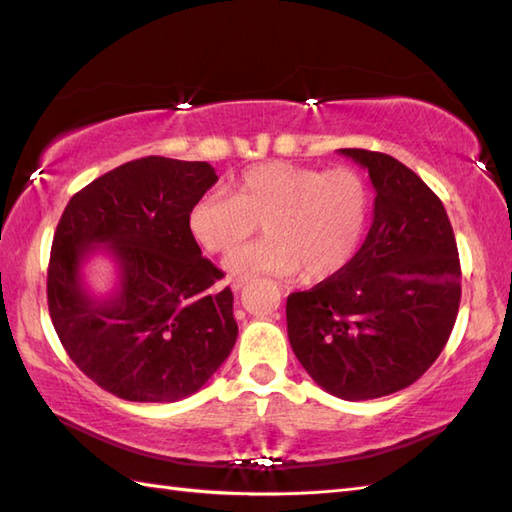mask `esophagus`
<instances>
[{"label":"esophagus","instance_id":"34e87169","mask_svg":"<svg viewBox=\"0 0 512 512\" xmlns=\"http://www.w3.org/2000/svg\"><path fill=\"white\" fill-rule=\"evenodd\" d=\"M228 284H230V288H233L235 293H237V290H242V288L248 284V277H230Z\"/></svg>","mask_w":512,"mask_h":512}]
</instances>
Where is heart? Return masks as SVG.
<instances>
[{
    "mask_svg": "<svg viewBox=\"0 0 512 512\" xmlns=\"http://www.w3.org/2000/svg\"><path fill=\"white\" fill-rule=\"evenodd\" d=\"M373 195L357 168L322 170L264 162L242 170L233 195L208 193L188 210V233L210 255L228 253L264 224L266 239L226 257L230 275L322 282L353 262L366 235Z\"/></svg>",
    "mask_w": 512,
    "mask_h": 512,
    "instance_id": "obj_1",
    "label": "heart"
}]
</instances>
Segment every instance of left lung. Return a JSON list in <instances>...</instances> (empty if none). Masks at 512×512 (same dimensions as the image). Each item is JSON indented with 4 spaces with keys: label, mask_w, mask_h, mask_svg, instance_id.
I'll list each match as a JSON object with an SVG mask.
<instances>
[{
    "label": "left lung",
    "mask_w": 512,
    "mask_h": 512,
    "mask_svg": "<svg viewBox=\"0 0 512 512\" xmlns=\"http://www.w3.org/2000/svg\"><path fill=\"white\" fill-rule=\"evenodd\" d=\"M368 170L373 224L342 273L286 302L288 339L326 393L362 402L417 382L442 353L462 299L446 208L395 157L339 148Z\"/></svg>",
    "instance_id": "obj_1"
}]
</instances>
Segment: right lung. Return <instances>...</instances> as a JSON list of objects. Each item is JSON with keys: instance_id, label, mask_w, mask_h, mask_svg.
Returning a JSON list of instances; mask_svg holds the SVG:
<instances>
[{"instance_id": "add662e5", "label": "right lung", "mask_w": 512, "mask_h": 512, "mask_svg": "<svg viewBox=\"0 0 512 512\" xmlns=\"http://www.w3.org/2000/svg\"><path fill=\"white\" fill-rule=\"evenodd\" d=\"M206 162L142 157L70 197L48 264V313L68 357L128 402L197 393L237 339L233 293L188 233V210L217 182ZM116 259L120 284L97 300L81 266Z\"/></svg>"}]
</instances>
